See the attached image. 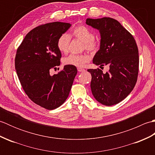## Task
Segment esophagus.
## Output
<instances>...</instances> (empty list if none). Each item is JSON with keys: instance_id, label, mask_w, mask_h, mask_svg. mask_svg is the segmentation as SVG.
I'll use <instances>...</instances> for the list:
<instances>
[{"instance_id": "obj_1", "label": "esophagus", "mask_w": 155, "mask_h": 155, "mask_svg": "<svg viewBox=\"0 0 155 155\" xmlns=\"http://www.w3.org/2000/svg\"><path fill=\"white\" fill-rule=\"evenodd\" d=\"M78 72H84V71H85V70H84V68H78Z\"/></svg>"}]
</instances>
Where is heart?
Here are the masks:
<instances>
[{"mask_svg": "<svg viewBox=\"0 0 155 155\" xmlns=\"http://www.w3.org/2000/svg\"><path fill=\"white\" fill-rule=\"evenodd\" d=\"M72 35L84 43V48L90 51H97L99 48V44L94 41L95 36L89 28L84 26H78L75 27L72 31ZM70 35L64 33L58 38L57 41V48L63 53L68 51L70 45ZM90 56L87 54H70L63 58V63L65 65L73 66L77 67H84L87 62L90 61Z\"/></svg>", "mask_w": 155, "mask_h": 155, "instance_id": "heart-1", "label": "heart"}]
</instances>
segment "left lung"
<instances>
[{
	"label": "left lung",
	"mask_w": 155,
	"mask_h": 155,
	"mask_svg": "<svg viewBox=\"0 0 155 155\" xmlns=\"http://www.w3.org/2000/svg\"><path fill=\"white\" fill-rule=\"evenodd\" d=\"M86 24L98 30L101 35L100 48L93 62L100 67L109 66L105 74L99 68L87 70L92 77V93L102 104H117L131 93L137 83L139 58L135 40L114 18H87Z\"/></svg>",
	"instance_id": "obj_1"
}]
</instances>
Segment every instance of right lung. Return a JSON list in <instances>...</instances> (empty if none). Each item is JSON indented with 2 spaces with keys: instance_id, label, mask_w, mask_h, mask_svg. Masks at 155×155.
I'll use <instances>...</instances> for the list:
<instances>
[{
  "instance_id": "obj_1",
  "label": "right lung",
  "mask_w": 155,
  "mask_h": 155,
  "mask_svg": "<svg viewBox=\"0 0 155 155\" xmlns=\"http://www.w3.org/2000/svg\"><path fill=\"white\" fill-rule=\"evenodd\" d=\"M71 27L70 23L54 22L35 28L25 36L16 51L15 69L23 90L35 103L53 110L68 97L77 69L65 65L57 74L50 70L61 64L58 38Z\"/></svg>"
}]
</instances>
